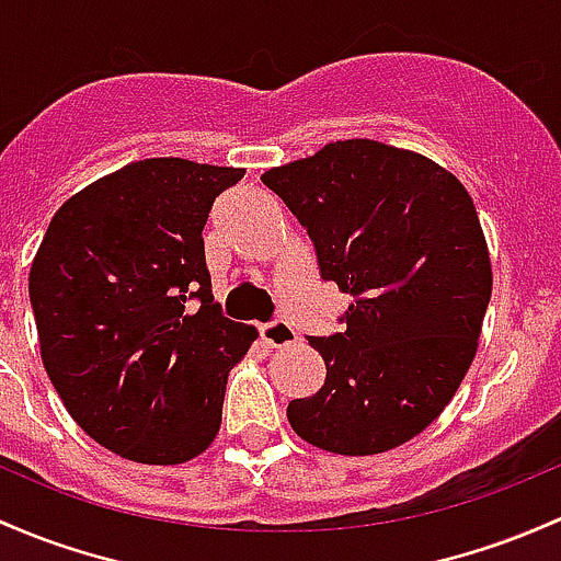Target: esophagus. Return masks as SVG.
Returning <instances> with one entry per match:
<instances>
[{
  "instance_id": "1",
  "label": "esophagus",
  "mask_w": 561,
  "mask_h": 561,
  "mask_svg": "<svg viewBox=\"0 0 561 561\" xmlns=\"http://www.w3.org/2000/svg\"><path fill=\"white\" fill-rule=\"evenodd\" d=\"M261 339L271 346V350H282V346L296 344L298 333L290 322L274 320V322H268V325H261Z\"/></svg>"
}]
</instances>
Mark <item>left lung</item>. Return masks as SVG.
Returning <instances> with one entry per match:
<instances>
[{
	"instance_id": "obj_1",
	"label": "left lung",
	"mask_w": 561,
	"mask_h": 561,
	"mask_svg": "<svg viewBox=\"0 0 561 561\" xmlns=\"http://www.w3.org/2000/svg\"><path fill=\"white\" fill-rule=\"evenodd\" d=\"M314 241L322 279L350 293L346 328L309 344L325 385L290 400L306 444L368 457L405 444L449 405L492 296V261L462 182L414 150L330 141L263 176Z\"/></svg>"
}]
</instances>
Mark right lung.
<instances>
[{
  "label": "right lung",
  "instance_id": "add662e5",
  "mask_svg": "<svg viewBox=\"0 0 561 561\" xmlns=\"http://www.w3.org/2000/svg\"><path fill=\"white\" fill-rule=\"evenodd\" d=\"M241 176L185 158L134 161L67 198L34 255L28 298L47 376L117 457L182 465L217 438L228 374L257 330L215 304L202 231Z\"/></svg>",
  "mask_w": 561,
  "mask_h": 561
}]
</instances>
